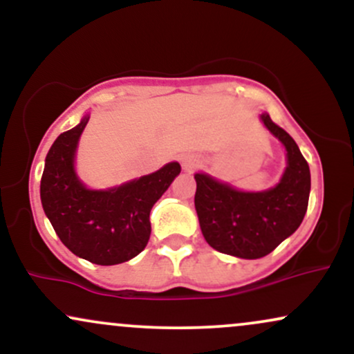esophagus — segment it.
I'll use <instances>...</instances> for the list:
<instances>
[{
  "instance_id": "34e87169",
  "label": "esophagus",
  "mask_w": 354,
  "mask_h": 354,
  "mask_svg": "<svg viewBox=\"0 0 354 354\" xmlns=\"http://www.w3.org/2000/svg\"><path fill=\"white\" fill-rule=\"evenodd\" d=\"M198 165H200V160L196 156L183 158V169H186V171H193Z\"/></svg>"
}]
</instances>
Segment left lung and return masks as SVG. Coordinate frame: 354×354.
Instances as JSON below:
<instances>
[{
    "instance_id": "1",
    "label": "left lung",
    "mask_w": 354,
    "mask_h": 354,
    "mask_svg": "<svg viewBox=\"0 0 354 354\" xmlns=\"http://www.w3.org/2000/svg\"><path fill=\"white\" fill-rule=\"evenodd\" d=\"M261 120L286 148V171L274 188L243 193L208 174H194V206L203 236L219 253L245 259L270 254L299 228L311 189L310 166L293 138L266 113Z\"/></svg>"
}]
</instances>
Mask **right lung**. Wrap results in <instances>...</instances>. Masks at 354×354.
Here are the masks:
<instances>
[{
  "instance_id": "obj_1",
  "label": "right lung",
  "mask_w": 354,
  "mask_h": 354,
  "mask_svg": "<svg viewBox=\"0 0 354 354\" xmlns=\"http://www.w3.org/2000/svg\"><path fill=\"white\" fill-rule=\"evenodd\" d=\"M89 118L61 133L46 154L41 203L61 243L95 265H120L135 258L151 234L149 213L181 171L168 163L156 173L108 191L84 188L75 174V153Z\"/></svg>"
}]
</instances>
